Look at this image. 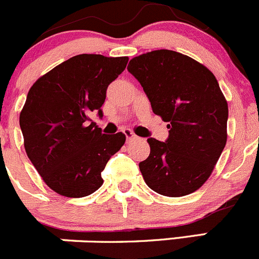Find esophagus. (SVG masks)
Masks as SVG:
<instances>
[{
    "instance_id": "esophagus-1",
    "label": "esophagus",
    "mask_w": 259,
    "mask_h": 259,
    "mask_svg": "<svg viewBox=\"0 0 259 259\" xmlns=\"http://www.w3.org/2000/svg\"><path fill=\"white\" fill-rule=\"evenodd\" d=\"M123 133H124V136H126L127 141H131V140H133V138L136 137V135H135V133H133L132 131L128 130V128H124V130H123Z\"/></svg>"
}]
</instances>
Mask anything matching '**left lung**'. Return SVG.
Here are the masks:
<instances>
[{
    "mask_svg": "<svg viewBox=\"0 0 259 259\" xmlns=\"http://www.w3.org/2000/svg\"><path fill=\"white\" fill-rule=\"evenodd\" d=\"M127 70L170 130L165 142L147 140L150 156L138 165L145 183L171 198L194 193L227 143L228 103L215 76L190 56L165 49L136 56Z\"/></svg>",
    "mask_w": 259,
    "mask_h": 259,
    "instance_id": "left-lung-1",
    "label": "left lung"
}]
</instances>
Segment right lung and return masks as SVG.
Returning <instances> with one entry per match:
<instances>
[{
	"label": "right lung",
	"instance_id": "add662e5",
	"mask_svg": "<svg viewBox=\"0 0 259 259\" xmlns=\"http://www.w3.org/2000/svg\"><path fill=\"white\" fill-rule=\"evenodd\" d=\"M128 58L73 56L37 79L20 113L25 150L46 185L66 198H83L103 184L102 171L126 136L103 135L89 118L103 117L107 88Z\"/></svg>",
	"mask_w": 259,
	"mask_h": 259
}]
</instances>
